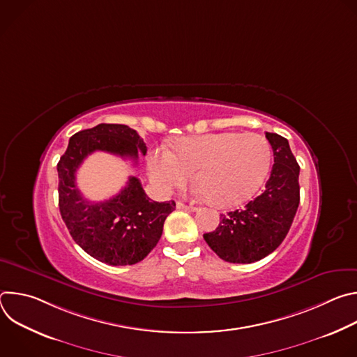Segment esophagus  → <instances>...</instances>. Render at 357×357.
<instances>
[{"label": "esophagus", "mask_w": 357, "mask_h": 357, "mask_svg": "<svg viewBox=\"0 0 357 357\" xmlns=\"http://www.w3.org/2000/svg\"><path fill=\"white\" fill-rule=\"evenodd\" d=\"M176 208L178 209H182V211H188V212H195L196 208L192 206V205H185V203L182 202H176Z\"/></svg>", "instance_id": "1"}]
</instances>
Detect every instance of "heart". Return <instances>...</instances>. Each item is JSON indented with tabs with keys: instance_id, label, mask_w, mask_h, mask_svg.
I'll use <instances>...</instances> for the list:
<instances>
[{
	"instance_id": "b5f03b06",
	"label": "heart",
	"mask_w": 357,
	"mask_h": 357,
	"mask_svg": "<svg viewBox=\"0 0 357 357\" xmlns=\"http://www.w3.org/2000/svg\"><path fill=\"white\" fill-rule=\"evenodd\" d=\"M271 164V146L256 132H216L182 137L149 157V175L158 186L185 185L195 174L197 192L219 208L250 199L264 182Z\"/></svg>"
}]
</instances>
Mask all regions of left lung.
<instances>
[{"label": "left lung", "instance_id": "left-lung-1", "mask_svg": "<svg viewBox=\"0 0 357 357\" xmlns=\"http://www.w3.org/2000/svg\"><path fill=\"white\" fill-rule=\"evenodd\" d=\"M274 165L261 195L243 209L220 215L216 230L203 238L218 256L236 264H250L271 254L285 238L299 205V165L288 139L266 132Z\"/></svg>", "mask_w": 357, "mask_h": 357}]
</instances>
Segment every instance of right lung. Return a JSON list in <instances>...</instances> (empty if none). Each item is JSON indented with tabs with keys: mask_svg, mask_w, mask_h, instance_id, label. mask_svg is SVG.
<instances>
[{
	"mask_svg": "<svg viewBox=\"0 0 357 357\" xmlns=\"http://www.w3.org/2000/svg\"><path fill=\"white\" fill-rule=\"evenodd\" d=\"M94 151H105L135 164L146 145L123 124H98L76 132L58 162L59 211L73 240L90 256L109 266H131L144 260L161 238L164 222L175 202L151 200L138 178L130 176L121 192L105 202L84 199L76 172Z\"/></svg>",
	"mask_w": 357,
	"mask_h": 357,
	"instance_id": "add662e5",
	"label": "right lung"
}]
</instances>
